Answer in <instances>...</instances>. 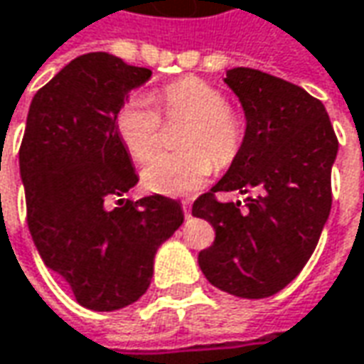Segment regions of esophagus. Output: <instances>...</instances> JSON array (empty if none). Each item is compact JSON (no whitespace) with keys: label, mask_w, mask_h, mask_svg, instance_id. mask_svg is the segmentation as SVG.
Masks as SVG:
<instances>
[{"label":"esophagus","mask_w":364,"mask_h":364,"mask_svg":"<svg viewBox=\"0 0 364 364\" xmlns=\"http://www.w3.org/2000/svg\"><path fill=\"white\" fill-rule=\"evenodd\" d=\"M181 207H183V215H185V218H189L191 217V203H189V200H183Z\"/></svg>","instance_id":"esophagus-1"}]
</instances>
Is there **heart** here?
Returning a JSON list of instances; mask_svg holds the SVG:
<instances>
[{"mask_svg":"<svg viewBox=\"0 0 364 364\" xmlns=\"http://www.w3.org/2000/svg\"><path fill=\"white\" fill-rule=\"evenodd\" d=\"M156 100L165 122H187L181 136L185 151L151 157L141 181L161 195H189L205 185L215 165L228 167L240 154L246 136L242 116L226 106V96L218 88L195 76L165 85ZM114 126L136 161H146L159 146L161 117L144 96L122 104Z\"/></svg>","mask_w":364,"mask_h":364,"instance_id":"1","label":"heart"}]
</instances>
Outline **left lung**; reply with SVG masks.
Listing matches in <instances>:
<instances>
[{
	"mask_svg": "<svg viewBox=\"0 0 364 364\" xmlns=\"http://www.w3.org/2000/svg\"><path fill=\"white\" fill-rule=\"evenodd\" d=\"M225 82L242 104L246 136L225 177L193 203V217L215 228L199 266L215 288L260 299L286 288L314 254L339 141L325 106L304 88L246 67L230 68ZM218 190L255 195L240 211L220 203Z\"/></svg>",
	"mask_w": 364,
	"mask_h": 364,
	"instance_id": "1",
	"label": "left lung"
}]
</instances>
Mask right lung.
Instances as JSON below:
<instances>
[{"label": "right lung", "mask_w": 364, "mask_h": 364, "mask_svg": "<svg viewBox=\"0 0 364 364\" xmlns=\"http://www.w3.org/2000/svg\"><path fill=\"white\" fill-rule=\"evenodd\" d=\"M149 76V68L88 53L43 86L27 114L19 169L29 232L45 266L94 311L138 301L157 248L183 225L181 205L164 195L106 208L138 183L114 120Z\"/></svg>", "instance_id": "add662e5"}]
</instances>
